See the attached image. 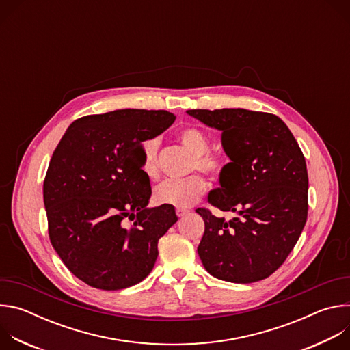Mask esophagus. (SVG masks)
Listing matches in <instances>:
<instances>
[{
    "mask_svg": "<svg viewBox=\"0 0 350 350\" xmlns=\"http://www.w3.org/2000/svg\"><path fill=\"white\" fill-rule=\"evenodd\" d=\"M188 212H189V211H188V209H184V208H177V209H176V215H177L178 217H184L185 215H188Z\"/></svg>",
    "mask_w": 350,
    "mask_h": 350,
    "instance_id": "esophagus-1",
    "label": "esophagus"
}]
</instances>
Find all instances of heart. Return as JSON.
I'll use <instances>...</instances> for the list:
<instances>
[{"instance_id":"obj_1","label":"heart","mask_w":350,"mask_h":350,"mask_svg":"<svg viewBox=\"0 0 350 350\" xmlns=\"http://www.w3.org/2000/svg\"><path fill=\"white\" fill-rule=\"evenodd\" d=\"M178 141L192 152V169H198L212 178H217L226 169L224 159L209 151L208 135L196 127H184L177 133ZM159 139L155 137L146 138L139 145L141 169L148 178H157ZM206 191V181L202 176L192 174L181 180H165L154 189V201L158 205H169L177 208H188L196 204Z\"/></svg>"}]
</instances>
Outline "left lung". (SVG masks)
I'll return each mask as SVG.
<instances>
[{
  "label": "left lung",
  "instance_id": "8db88e82",
  "mask_svg": "<svg viewBox=\"0 0 350 350\" xmlns=\"http://www.w3.org/2000/svg\"><path fill=\"white\" fill-rule=\"evenodd\" d=\"M187 113L221 131L231 162L208 201L237 213L227 221L209 209H196L205 221L198 255L219 280H265L285 262L306 224L309 178L301 148L286 124L271 113L241 108Z\"/></svg>",
  "mask_w": 350,
  "mask_h": 350
}]
</instances>
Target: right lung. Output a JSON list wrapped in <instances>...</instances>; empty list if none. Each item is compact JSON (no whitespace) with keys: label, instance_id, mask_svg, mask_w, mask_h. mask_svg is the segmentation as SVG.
<instances>
[{"label":"right lung","instance_id":"right-lung-1","mask_svg":"<svg viewBox=\"0 0 350 350\" xmlns=\"http://www.w3.org/2000/svg\"><path fill=\"white\" fill-rule=\"evenodd\" d=\"M174 120L167 111L90 115L55 148L42 187L48 234L65 266L90 286L123 289L154 269L158 241L177 216L169 205L148 208L151 184L134 152Z\"/></svg>","mask_w":350,"mask_h":350}]
</instances>
